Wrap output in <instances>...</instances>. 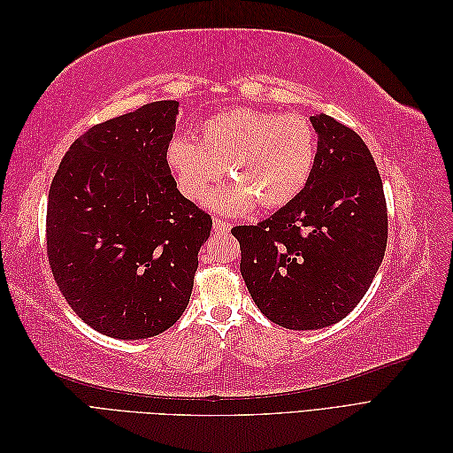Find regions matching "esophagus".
Wrapping results in <instances>:
<instances>
[{
    "label": "esophagus",
    "instance_id": "1",
    "mask_svg": "<svg viewBox=\"0 0 453 453\" xmlns=\"http://www.w3.org/2000/svg\"><path fill=\"white\" fill-rule=\"evenodd\" d=\"M230 228H232V225L228 221H225V219H219V217L213 219V230L215 232H228Z\"/></svg>",
    "mask_w": 453,
    "mask_h": 453
}]
</instances>
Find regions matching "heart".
Wrapping results in <instances>:
<instances>
[{
  "mask_svg": "<svg viewBox=\"0 0 453 453\" xmlns=\"http://www.w3.org/2000/svg\"><path fill=\"white\" fill-rule=\"evenodd\" d=\"M177 188L188 200H203L226 173L232 183L210 203L225 213L280 210L306 188L318 160V134L298 113L234 107L200 127L198 142L173 138L166 149Z\"/></svg>",
  "mask_w": 453,
  "mask_h": 453,
  "instance_id": "1",
  "label": "heart"
}]
</instances>
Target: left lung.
<instances>
[{
	"instance_id": "1",
	"label": "left lung",
	"mask_w": 453,
	"mask_h": 453,
	"mask_svg": "<svg viewBox=\"0 0 453 453\" xmlns=\"http://www.w3.org/2000/svg\"><path fill=\"white\" fill-rule=\"evenodd\" d=\"M310 120L318 160L306 188L270 219L232 228L257 308L293 331L344 319L368 291L388 245V203L368 147L333 117Z\"/></svg>"
}]
</instances>
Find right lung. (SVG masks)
<instances>
[{"label":"right lung","instance_id":"right-lung-1","mask_svg":"<svg viewBox=\"0 0 453 453\" xmlns=\"http://www.w3.org/2000/svg\"><path fill=\"white\" fill-rule=\"evenodd\" d=\"M180 102L100 122L62 158L47 202V257L60 293L94 331L157 336L181 318L211 232L187 200L166 149Z\"/></svg>","mask_w":453,"mask_h":453}]
</instances>
